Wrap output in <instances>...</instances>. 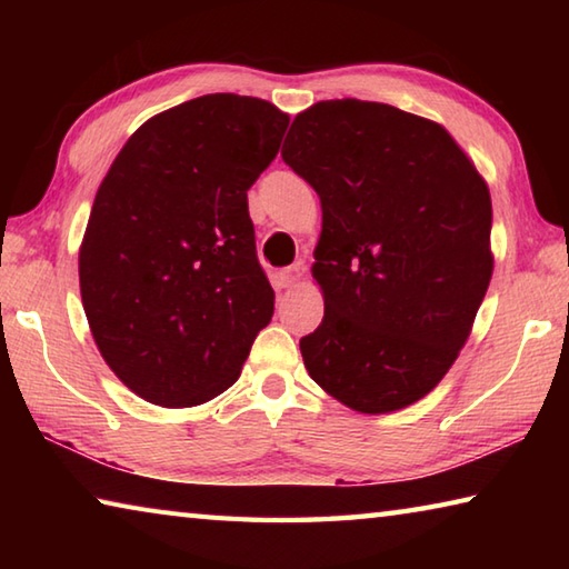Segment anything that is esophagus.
Segmentation results:
<instances>
[{"label":"esophagus","mask_w":569,"mask_h":569,"mask_svg":"<svg viewBox=\"0 0 569 569\" xmlns=\"http://www.w3.org/2000/svg\"><path fill=\"white\" fill-rule=\"evenodd\" d=\"M301 276H303V266L293 263V266H288V268H283V271L276 273V286L278 288H291L298 281H301Z\"/></svg>","instance_id":"esophagus-1"}]
</instances>
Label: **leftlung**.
Here are the masks:
<instances>
[{
	"instance_id": "obj_1",
	"label": "left lung",
	"mask_w": 569,
	"mask_h": 569,
	"mask_svg": "<svg viewBox=\"0 0 569 569\" xmlns=\"http://www.w3.org/2000/svg\"><path fill=\"white\" fill-rule=\"evenodd\" d=\"M281 158L323 213L308 373L361 413L409 407L445 379L485 301L487 182L441 124L353 98L298 114Z\"/></svg>"
}]
</instances>
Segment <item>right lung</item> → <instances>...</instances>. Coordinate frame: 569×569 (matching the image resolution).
I'll return each mask as SVG.
<instances>
[{"instance_id":"add662e5","label":"right lung","mask_w":569,"mask_h":569,"mask_svg":"<svg viewBox=\"0 0 569 569\" xmlns=\"http://www.w3.org/2000/svg\"><path fill=\"white\" fill-rule=\"evenodd\" d=\"M286 128L271 102L203 94L150 118L104 176L80 248L82 306L102 359L146 401L223 393L271 321L248 188Z\"/></svg>"}]
</instances>
